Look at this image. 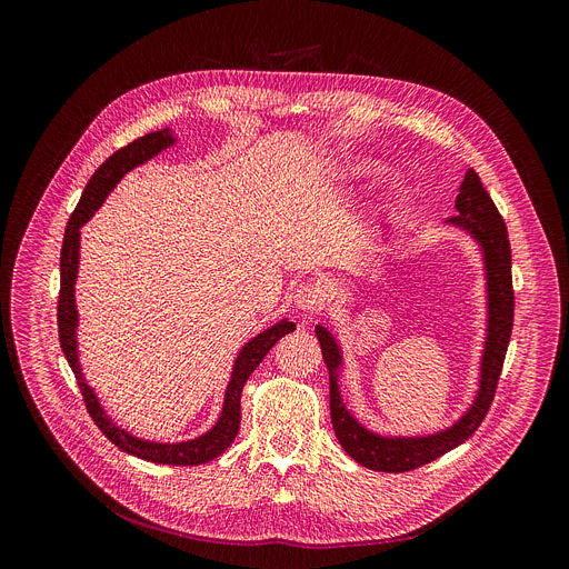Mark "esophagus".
Segmentation results:
<instances>
[{
    "instance_id": "34e87169",
    "label": "esophagus",
    "mask_w": 569,
    "mask_h": 569,
    "mask_svg": "<svg viewBox=\"0 0 569 569\" xmlns=\"http://www.w3.org/2000/svg\"><path fill=\"white\" fill-rule=\"evenodd\" d=\"M292 301H295V308H299L301 312H312L323 306V292L312 283H303L295 290Z\"/></svg>"
}]
</instances>
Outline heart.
<instances>
[{"mask_svg": "<svg viewBox=\"0 0 569 569\" xmlns=\"http://www.w3.org/2000/svg\"><path fill=\"white\" fill-rule=\"evenodd\" d=\"M351 171H353L356 176H367V173H371V167H369V164H353Z\"/></svg>", "mask_w": 569, "mask_h": 569, "instance_id": "heart-1", "label": "heart"}]
</instances>
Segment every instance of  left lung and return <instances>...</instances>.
I'll use <instances>...</instances> for the list:
<instances>
[{
    "label": "left lung",
    "mask_w": 569,
    "mask_h": 569,
    "mask_svg": "<svg viewBox=\"0 0 569 569\" xmlns=\"http://www.w3.org/2000/svg\"><path fill=\"white\" fill-rule=\"evenodd\" d=\"M459 216L446 224L466 231L479 248L483 263L486 288V331L479 358L477 391L466 412L448 428L432 435H380L360 423L340 391V373L345 356L338 338L317 323L315 336L321 347V358L327 362L331 380V421L340 446L351 459L365 468L380 472H405L435 461L437 457L461 446L489 415L496 387L502 373L507 347L513 329V283H511V248L507 224L493 204L491 196L481 187L479 176L468 169L455 200Z\"/></svg>",
    "instance_id": "8db88e82"
}]
</instances>
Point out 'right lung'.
<instances>
[{"instance_id": "obj_1", "label": "right lung", "mask_w": 569, "mask_h": 569, "mask_svg": "<svg viewBox=\"0 0 569 569\" xmlns=\"http://www.w3.org/2000/svg\"><path fill=\"white\" fill-rule=\"evenodd\" d=\"M173 130L164 128L157 132H148L139 137L137 141L128 143L126 148L117 150L112 157H108L103 164L97 169V173L90 178L80 202L76 204L67 229L62 238L60 250V295H58V338L62 353L76 376V382L83 393L86 408L92 417V421L99 426V430L123 452L152 461V463H169V466H200L218 455H222L229 443L236 439L240 428V393L242 385L248 382L250 373L261 365V360L270 353V349L288 333H292L297 327L295 321L283 317L281 321L272 323L266 331L254 336L246 347H242L233 360L231 376L224 389L222 412L211 430L196 439L187 441H148L141 437H134L132 432L123 430L112 421V417L101 408V402L94 393V389L88 385L83 369L78 362V342H76V329H78V310H76V279H78V257H80V227H83L106 202L108 193L119 184V180L130 173L132 169L146 164L148 159L159 154L176 143Z\"/></svg>"}]
</instances>
